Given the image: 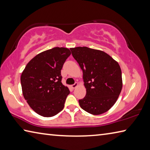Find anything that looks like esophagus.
<instances>
[{"label": "esophagus", "mask_w": 150, "mask_h": 150, "mask_svg": "<svg viewBox=\"0 0 150 150\" xmlns=\"http://www.w3.org/2000/svg\"><path fill=\"white\" fill-rule=\"evenodd\" d=\"M77 86H78V83H75L74 84L71 85V88H75L76 87H77Z\"/></svg>", "instance_id": "esophagus-1"}]
</instances>
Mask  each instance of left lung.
Here are the masks:
<instances>
[{
	"label": "left lung",
	"instance_id": "8db88e82",
	"mask_svg": "<svg viewBox=\"0 0 150 150\" xmlns=\"http://www.w3.org/2000/svg\"><path fill=\"white\" fill-rule=\"evenodd\" d=\"M70 50L83 71L87 90L85 97L79 100L80 106L91 115L106 112L115 105L122 87L120 65L103 51L87 47Z\"/></svg>",
	"mask_w": 150,
	"mask_h": 150
}]
</instances>
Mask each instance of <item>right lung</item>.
<instances>
[{"label": "right lung", "mask_w": 150, "mask_h": 150, "mask_svg": "<svg viewBox=\"0 0 150 150\" xmlns=\"http://www.w3.org/2000/svg\"><path fill=\"white\" fill-rule=\"evenodd\" d=\"M69 49L54 47L38 54L26 65L20 77L22 93L38 115L52 117L63 110L70 91L62 83L63 64Z\"/></svg>", "instance_id": "right-lung-1"}]
</instances>
